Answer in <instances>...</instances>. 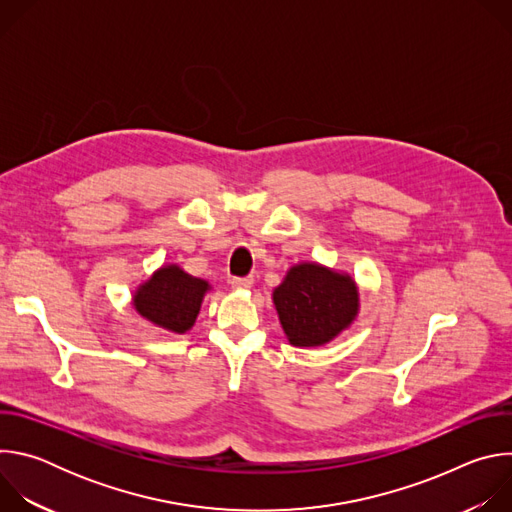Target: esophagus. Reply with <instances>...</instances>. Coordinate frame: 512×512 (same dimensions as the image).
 Wrapping results in <instances>:
<instances>
[{
	"instance_id": "obj_1",
	"label": "esophagus",
	"mask_w": 512,
	"mask_h": 512,
	"mask_svg": "<svg viewBox=\"0 0 512 512\" xmlns=\"http://www.w3.org/2000/svg\"><path fill=\"white\" fill-rule=\"evenodd\" d=\"M229 283L237 289H249L253 285V277H249V275L247 277H233Z\"/></svg>"
}]
</instances>
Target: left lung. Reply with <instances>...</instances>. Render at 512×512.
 I'll return each mask as SVG.
<instances>
[{
    "instance_id": "left-lung-1",
    "label": "left lung",
    "mask_w": 512,
    "mask_h": 512,
    "mask_svg": "<svg viewBox=\"0 0 512 512\" xmlns=\"http://www.w3.org/2000/svg\"><path fill=\"white\" fill-rule=\"evenodd\" d=\"M281 326L291 344L320 346L338 336L356 316L352 279L316 263L296 265L273 291Z\"/></svg>"
}]
</instances>
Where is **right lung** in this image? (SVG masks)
Listing matches in <instances>:
<instances>
[{
  "label": "right lung",
  "instance_id": "add662e5",
  "mask_svg": "<svg viewBox=\"0 0 512 512\" xmlns=\"http://www.w3.org/2000/svg\"><path fill=\"white\" fill-rule=\"evenodd\" d=\"M208 283L170 265L143 283L133 298L135 310L150 322L172 332L192 328Z\"/></svg>",
  "mask_w": 512,
  "mask_h": 512
}]
</instances>
